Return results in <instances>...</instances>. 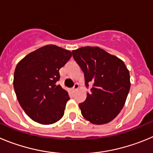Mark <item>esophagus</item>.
<instances>
[{"mask_svg":"<svg viewBox=\"0 0 153 153\" xmlns=\"http://www.w3.org/2000/svg\"><path fill=\"white\" fill-rule=\"evenodd\" d=\"M79 88V85H78V84H75V85H74V87L71 88V91H75L77 90V89Z\"/></svg>","mask_w":153,"mask_h":153,"instance_id":"obj_1","label":"esophagus"}]
</instances>
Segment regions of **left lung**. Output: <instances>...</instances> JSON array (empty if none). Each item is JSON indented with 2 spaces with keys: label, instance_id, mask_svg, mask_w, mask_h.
I'll use <instances>...</instances> for the list:
<instances>
[{
  "label": "left lung",
  "instance_id": "1",
  "mask_svg": "<svg viewBox=\"0 0 153 153\" xmlns=\"http://www.w3.org/2000/svg\"><path fill=\"white\" fill-rule=\"evenodd\" d=\"M85 75L86 100L78 104L82 116L94 124L111 122L122 110L130 88V73L124 62L97 46L72 51Z\"/></svg>",
  "mask_w": 153,
  "mask_h": 153
}]
</instances>
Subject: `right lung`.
<instances>
[{
  "mask_svg": "<svg viewBox=\"0 0 153 153\" xmlns=\"http://www.w3.org/2000/svg\"><path fill=\"white\" fill-rule=\"evenodd\" d=\"M70 51L47 45L30 53L17 64L13 88L23 110L33 120L52 124L64 115L68 92L56 85L59 69L71 59Z\"/></svg>",
  "mask_w": 153,
  "mask_h": 153,
  "instance_id": "add662e5",
  "label": "right lung"
}]
</instances>
